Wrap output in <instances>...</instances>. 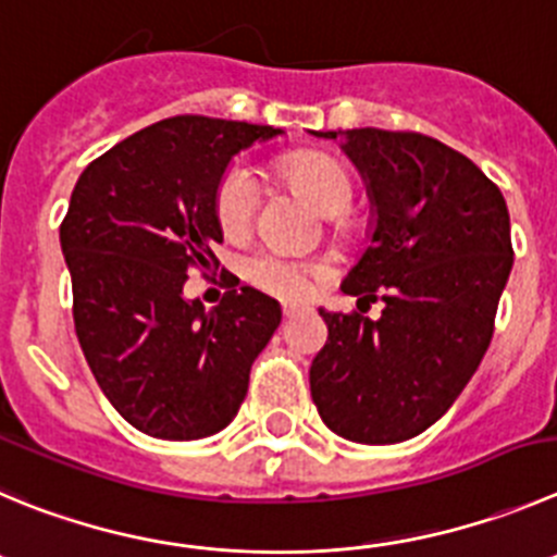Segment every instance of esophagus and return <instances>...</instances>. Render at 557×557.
<instances>
[{
	"mask_svg": "<svg viewBox=\"0 0 557 557\" xmlns=\"http://www.w3.org/2000/svg\"><path fill=\"white\" fill-rule=\"evenodd\" d=\"M296 313H299V308H296V305H288V302L283 305V315H285V319H294Z\"/></svg>",
	"mask_w": 557,
	"mask_h": 557,
	"instance_id": "1",
	"label": "esophagus"
}]
</instances>
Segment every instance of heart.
I'll use <instances>...</instances> for the list:
<instances>
[{
	"label": "heart",
	"instance_id": "1",
	"mask_svg": "<svg viewBox=\"0 0 557 557\" xmlns=\"http://www.w3.org/2000/svg\"><path fill=\"white\" fill-rule=\"evenodd\" d=\"M280 170L294 189L302 191L321 214L337 216L349 211L355 186L349 173L335 159L321 153H294L280 161ZM261 200V181L244 161H236L222 175L216 186V222L225 233L238 236L247 231ZM242 274L267 294L283 299H305L313 294V285L324 277V267L299 261L280 249H252L242 258Z\"/></svg>",
	"mask_w": 557,
	"mask_h": 557
}]
</instances>
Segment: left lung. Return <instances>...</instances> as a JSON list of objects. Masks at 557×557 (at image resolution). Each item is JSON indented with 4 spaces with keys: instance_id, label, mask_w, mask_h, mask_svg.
<instances>
[{
    "instance_id": "obj_1",
    "label": "left lung",
    "mask_w": 557,
    "mask_h": 557,
    "mask_svg": "<svg viewBox=\"0 0 557 557\" xmlns=\"http://www.w3.org/2000/svg\"><path fill=\"white\" fill-rule=\"evenodd\" d=\"M343 137L366 178L373 233L343 294L382 299L376 321L326 313L310 393L335 434L362 445L412 440L443 418L481 366L513 267L503 191L459 150L418 132Z\"/></svg>"
}]
</instances>
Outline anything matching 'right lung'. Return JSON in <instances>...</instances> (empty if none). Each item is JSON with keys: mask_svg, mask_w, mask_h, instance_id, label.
Here are the masks:
<instances>
[{"mask_svg": "<svg viewBox=\"0 0 557 557\" xmlns=\"http://www.w3.org/2000/svg\"><path fill=\"white\" fill-rule=\"evenodd\" d=\"M283 128L178 114L87 164L60 225L74 324L98 387L148 436L225 429L249 368L280 326V305L227 283L216 308L186 299L189 269L216 261V186L238 150Z\"/></svg>", "mask_w": 557, "mask_h": 557, "instance_id": "1", "label": "right lung"}]
</instances>
